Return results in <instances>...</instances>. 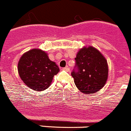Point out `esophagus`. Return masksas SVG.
<instances>
[{"label":"esophagus","instance_id":"esophagus-1","mask_svg":"<svg viewBox=\"0 0 131 131\" xmlns=\"http://www.w3.org/2000/svg\"><path fill=\"white\" fill-rule=\"evenodd\" d=\"M62 70L67 71V72H69V71H70V69H69L68 67H64V68H62Z\"/></svg>","mask_w":131,"mask_h":131}]
</instances>
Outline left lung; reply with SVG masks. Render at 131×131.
<instances>
[{
    "label": "left lung",
    "mask_w": 131,
    "mask_h": 131,
    "mask_svg": "<svg viewBox=\"0 0 131 131\" xmlns=\"http://www.w3.org/2000/svg\"><path fill=\"white\" fill-rule=\"evenodd\" d=\"M76 70L71 75L79 90L84 94L96 93L108 79V64L104 56L93 47H84L77 54Z\"/></svg>",
    "instance_id": "1"
}]
</instances>
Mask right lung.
<instances>
[{"mask_svg":"<svg viewBox=\"0 0 131 131\" xmlns=\"http://www.w3.org/2000/svg\"><path fill=\"white\" fill-rule=\"evenodd\" d=\"M59 71V67L49 59L47 53L38 49L23 54L18 63L21 80L26 86L36 91L49 88L54 76Z\"/></svg>","mask_w":131,"mask_h":131,"instance_id":"obj_1","label":"right lung"}]
</instances>
